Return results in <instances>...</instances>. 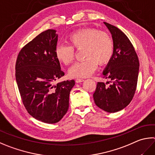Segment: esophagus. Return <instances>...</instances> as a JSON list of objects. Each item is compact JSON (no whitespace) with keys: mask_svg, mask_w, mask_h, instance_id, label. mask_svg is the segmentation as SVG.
<instances>
[{"mask_svg":"<svg viewBox=\"0 0 155 155\" xmlns=\"http://www.w3.org/2000/svg\"><path fill=\"white\" fill-rule=\"evenodd\" d=\"M75 81L77 83H81V82H83V81H84V80L82 79V78H77Z\"/></svg>","mask_w":155,"mask_h":155,"instance_id":"esophagus-1","label":"esophagus"}]
</instances>
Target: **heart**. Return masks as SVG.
Segmentation results:
<instances>
[{
	"mask_svg": "<svg viewBox=\"0 0 155 155\" xmlns=\"http://www.w3.org/2000/svg\"><path fill=\"white\" fill-rule=\"evenodd\" d=\"M70 45H59L55 55L57 60L64 65H68L74 58V49L83 50L85 60L76 62L68 70L72 78H85L97 68V64L104 66L111 60L114 52L112 39L108 33L94 28L76 31L68 37Z\"/></svg>",
	"mask_w": 155,
	"mask_h": 155,
	"instance_id": "obj_1",
	"label": "heart"
}]
</instances>
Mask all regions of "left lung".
I'll return each mask as SVG.
<instances>
[{
    "label": "left lung",
    "mask_w": 155,
    "mask_h": 155,
    "mask_svg": "<svg viewBox=\"0 0 155 155\" xmlns=\"http://www.w3.org/2000/svg\"><path fill=\"white\" fill-rule=\"evenodd\" d=\"M104 24L110 32L114 44L113 55L102 72L111 84L106 86L104 83L98 82L93 96L97 106L114 113L125 108L133 99L138 78L139 61L127 36L113 25Z\"/></svg>",
    "instance_id": "obj_1"
}]
</instances>
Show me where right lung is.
Listing matches in <instances>:
<instances>
[{"label":"right lung","mask_w":155,"mask_h":155,"mask_svg":"<svg viewBox=\"0 0 155 155\" xmlns=\"http://www.w3.org/2000/svg\"><path fill=\"white\" fill-rule=\"evenodd\" d=\"M58 35L55 30L44 31L19 51L15 78L25 108L35 119L53 124L68 111L74 80L53 85L64 75L55 55Z\"/></svg>","instance_id":"add662e5"}]
</instances>
